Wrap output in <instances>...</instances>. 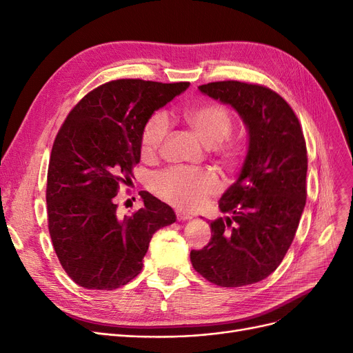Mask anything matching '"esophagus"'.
<instances>
[{
    "mask_svg": "<svg viewBox=\"0 0 353 353\" xmlns=\"http://www.w3.org/2000/svg\"><path fill=\"white\" fill-rule=\"evenodd\" d=\"M175 216H176L178 221H188V219H191V217H192L191 214L184 213V212H179V210H176V212H175Z\"/></svg>",
    "mask_w": 353,
    "mask_h": 353,
    "instance_id": "34e87169",
    "label": "esophagus"
}]
</instances>
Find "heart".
Wrapping results in <instances>:
<instances>
[{
    "instance_id": "heart-1",
    "label": "heart",
    "mask_w": 353,
    "mask_h": 353,
    "mask_svg": "<svg viewBox=\"0 0 353 353\" xmlns=\"http://www.w3.org/2000/svg\"><path fill=\"white\" fill-rule=\"evenodd\" d=\"M188 125L197 132L217 163L226 172H235L244 162L247 148L241 140L232 139L235 121L232 112L223 103L204 102L184 112ZM169 134V118L163 111L154 112L143 127L140 152L152 159L163 148ZM152 190L162 200L182 210H197L221 190V182L209 169L171 168L152 178Z\"/></svg>"
}]
</instances>
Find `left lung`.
<instances>
[{"mask_svg": "<svg viewBox=\"0 0 353 353\" xmlns=\"http://www.w3.org/2000/svg\"><path fill=\"white\" fill-rule=\"evenodd\" d=\"M210 98L232 105L250 132L241 175L210 222L212 238L191 250L194 270L223 288L257 283L282 263L307 201V144L299 119L281 94L236 80L201 84Z\"/></svg>", "mask_w": 353, "mask_h": 353, "instance_id": "8db88e82", "label": "left lung"}]
</instances>
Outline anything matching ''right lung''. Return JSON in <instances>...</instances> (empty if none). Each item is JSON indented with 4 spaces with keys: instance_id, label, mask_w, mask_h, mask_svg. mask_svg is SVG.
<instances>
[{
    "instance_id": "obj_1",
    "label": "right lung",
    "mask_w": 353,
    "mask_h": 353,
    "mask_svg": "<svg viewBox=\"0 0 353 353\" xmlns=\"http://www.w3.org/2000/svg\"><path fill=\"white\" fill-rule=\"evenodd\" d=\"M188 84L108 81L83 96L61 125L48 166V229L61 265L79 286L127 285L141 272L153 234L175 222L174 210L148 191L130 216L118 213L115 196L140 162L145 121Z\"/></svg>"
}]
</instances>
